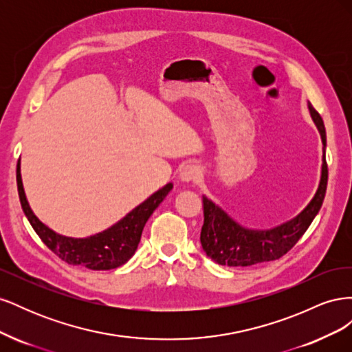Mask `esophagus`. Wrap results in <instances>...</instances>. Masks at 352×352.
<instances>
[{"label":"esophagus","instance_id":"1","mask_svg":"<svg viewBox=\"0 0 352 352\" xmlns=\"http://www.w3.org/2000/svg\"><path fill=\"white\" fill-rule=\"evenodd\" d=\"M201 168L197 164H188L184 167L182 172H180V179L184 182H198L201 179Z\"/></svg>","mask_w":352,"mask_h":352}]
</instances>
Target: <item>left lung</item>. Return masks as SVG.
<instances>
[{
	"mask_svg": "<svg viewBox=\"0 0 352 352\" xmlns=\"http://www.w3.org/2000/svg\"><path fill=\"white\" fill-rule=\"evenodd\" d=\"M311 117L322 135L323 146H326V129L322 116L308 102ZM327 188V163L323 155L322 179L317 192L301 214L291 221L270 230H250L233 221L225 211L207 197L204 202V225L201 229V245L208 257L221 265L229 267H247L264 261L279 260L291 251L294 245L301 239L305 230L322 208Z\"/></svg>",
	"mask_w": 352,
	"mask_h": 352,
	"instance_id": "1",
	"label": "left lung"
}]
</instances>
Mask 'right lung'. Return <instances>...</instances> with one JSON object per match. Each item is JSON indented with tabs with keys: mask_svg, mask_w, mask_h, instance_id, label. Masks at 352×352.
I'll use <instances>...</instances> for the list:
<instances>
[{
	"mask_svg": "<svg viewBox=\"0 0 352 352\" xmlns=\"http://www.w3.org/2000/svg\"><path fill=\"white\" fill-rule=\"evenodd\" d=\"M16 179L20 204L41 241L63 261L72 265H82V267L91 270L116 269L129 260L141 241L146 220L173 188L172 184H167L164 188L158 189L155 194L145 199L142 204L133 208L129 214L107 230L89 238L74 239L52 232L44 223L39 221L34 211L30 210L23 190L22 176H20V163H17Z\"/></svg>",
	"mask_w": 352,
	"mask_h": 352,
	"instance_id": "add662e5",
	"label": "right lung"
}]
</instances>
